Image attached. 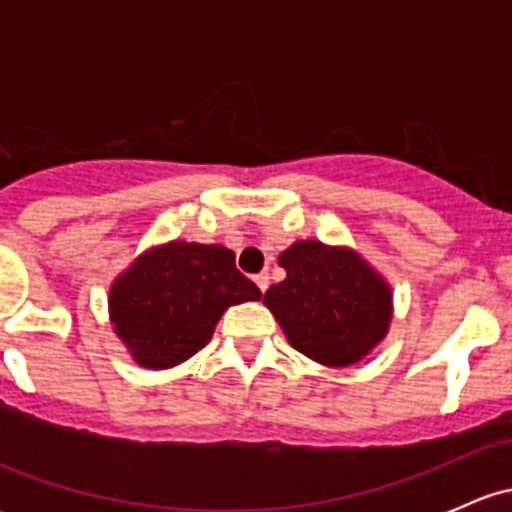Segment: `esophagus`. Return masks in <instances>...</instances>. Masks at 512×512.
I'll list each match as a JSON object with an SVG mask.
<instances>
[{"label":"esophagus","mask_w":512,"mask_h":512,"mask_svg":"<svg viewBox=\"0 0 512 512\" xmlns=\"http://www.w3.org/2000/svg\"><path fill=\"white\" fill-rule=\"evenodd\" d=\"M255 285L260 292H267V287H270V275L267 272H260V275H255Z\"/></svg>","instance_id":"obj_1"}]
</instances>
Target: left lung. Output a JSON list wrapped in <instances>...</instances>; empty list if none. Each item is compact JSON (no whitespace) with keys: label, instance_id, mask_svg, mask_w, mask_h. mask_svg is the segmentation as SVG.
Returning <instances> with one entry per match:
<instances>
[{"label":"left lung","instance_id":"1","mask_svg":"<svg viewBox=\"0 0 512 512\" xmlns=\"http://www.w3.org/2000/svg\"><path fill=\"white\" fill-rule=\"evenodd\" d=\"M277 262L287 277L267 289L265 307L299 354L344 369L384 342L394 289L359 250L309 237L292 242Z\"/></svg>","mask_w":512,"mask_h":512}]
</instances>
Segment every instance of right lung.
Segmentation results:
<instances>
[{"label": "right lung", "instance_id": "right-lung-1", "mask_svg": "<svg viewBox=\"0 0 512 512\" xmlns=\"http://www.w3.org/2000/svg\"><path fill=\"white\" fill-rule=\"evenodd\" d=\"M260 297L225 245L170 240L118 272L108 287V319L131 359L160 371L198 354L227 309Z\"/></svg>", "mask_w": 512, "mask_h": 512}]
</instances>
